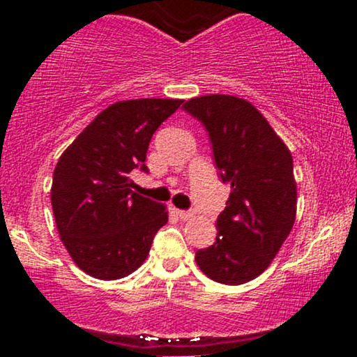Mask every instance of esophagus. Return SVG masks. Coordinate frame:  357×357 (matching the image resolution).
Wrapping results in <instances>:
<instances>
[{"label": "esophagus", "mask_w": 357, "mask_h": 357, "mask_svg": "<svg viewBox=\"0 0 357 357\" xmlns=\"http://www.w3.org/2000/svg\"><path fill=\"white\" fill-rule=\"evenodd\" d=\"M178 216H179V218H181V220L186 221V220H191L192 216H195V213H192V211H186V210H178Z\"/></svg>", "instance_id": "34e87169"}]
</instances>
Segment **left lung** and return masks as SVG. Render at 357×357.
I'll return each mask as SVG.
<instances>
[{
    "label": "left lung",
    "mask_w": 357,
    "mask_h": 357,
    "mask_svg": "<svg viewBox=\"0 0 357 357\" xmlns=\"http://www.w3.org/2000/svg\"><path fill=\"white\" fill-rule=\"evenodd\" d=\"M183 109L208 130L221 181L231 188L216 220V241L196 252V264L220 284H245L267 270L296 221L292 154L255 105L240 97L211 93Z\"/></svg>",
    "instance_id": "obj_1"
}]
</instances>
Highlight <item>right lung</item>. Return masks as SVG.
I'll return each mask as SVG.
<instances>
[{
  "label": "right lung",
  "mask_w": 357,
  "mask_h": 357,
  "mask_svg": "<svg viewBox=\"0 0 357 357\" xmlns=\"http://www.w3.org/2000/svg\"><path fill=\"white\" fill-rule=\"evenodd\" d=\"M181 104L179 99L116 102L60 155L50 195L53 216L61 243L89 275L117 280L132 273L167 223L165 204L130 190V171L147 173L151 137Z\"/></svg>",
  "instance_id": "add662e5"
}]
</instances>
